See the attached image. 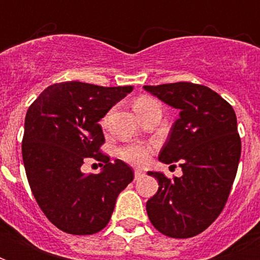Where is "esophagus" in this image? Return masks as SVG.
I'll list each match as a JSON object with an SVG mask.
<instances>
[{
  "label": "esophagus",
  "instance_id": "obj_1",
  "mask_svg": "<svg viewBox=\"0 0 260 260\" xmlns=\"http://www.w3.org/2000/svg\"><path fill=\"white\" fill-rule=\"evenodd\" d=\"M146 174L143 173L142 170H135V181H139V179H142Z\"/></svg>",
  "mask_w": 260,
  "mask_h": 260
}]
</instances>
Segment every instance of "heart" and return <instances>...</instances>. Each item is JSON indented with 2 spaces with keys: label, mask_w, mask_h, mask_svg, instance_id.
Returning <instances> with one entry per match:
<instances>
[{
  "label": "heart",
  "mask_w": 260,
  "mask_h": 260,
  "mask_svg": "<svg viewBox=\"0 0 260 260\" xmlns=\"http://www.w3.org/2000/svg\"><path fill=\"white\" fill-rule=\"evenodd\" d=\"M151 101L150 98H140L136 101L135 106L140 105V104H146V102ZM118 156L124 162L129 163L132 166H143L148 162L151 155L150 147L143 144V143H129L118 148Z\"/></svg>",
  "instance_id": "1"
}]
</instances>
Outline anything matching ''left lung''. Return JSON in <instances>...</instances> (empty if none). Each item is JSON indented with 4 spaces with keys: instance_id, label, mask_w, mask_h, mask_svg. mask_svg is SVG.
<instances>
[{
    "instance_id": "1",
    "label": "left lung",
    "mask_w": 260,
    "mask_h": 260,
    "mask_svg": "<svg viewBox=\"0 0 260 260\" xmlns=\"http://www.w3.org/2000/svg\"><path fill=\"white\" fill-rule=\"evenodd\" d=\"M144 89L179 109L159 160L178 162L183 171L181 178L148 171L159 189L147 201V214L160 234L193 238L220 216L230 197L242 152L236 114L204 85L175 82Z\"/></svg>"
}]
</instances>
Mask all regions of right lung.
<instances>
[{
	"instance_id": "add662e5",
	"label": "right lung",
	"mask_w": 260,
	"mask_h": 260,
	"mask_svg": "<svg viewBox=\"0 0 260 260\" xmlns=\"http://www.w3.org/2000/svg\"><path fill=\"white\" fill-rule=\"evenodd\" d=\"M132 90L77 81L54 83L28 108L21 144L28 183L46 217L66 234L104 230L117 196L134 181L128 165L109 162L101 151L105 138L98 122ZM90 157L102 162V173L80 171Z\"/></svg>"
}]
</instances>
